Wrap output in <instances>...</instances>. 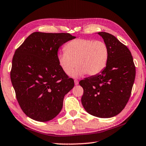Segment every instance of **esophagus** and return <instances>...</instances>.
<instances>
[{
  "label": "esophagus",
  "mask_w": 146,
  "mask_h": 146,
  "mask_svg": "<svg viewBox=\"0 0 146 146\" xmlns=\"http://www.w3.org/2000/svg\"><path fill=\"white\" fill-rule=\"evenodd\" d=\"M74 82H75V84L76 86L78 84V81L77 80H76V79H75V80H74Z\"/></svg>",
  "instance_id": "34e87169"
}]
</instances>
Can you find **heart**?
<instances>
[{
    "label": "heart",
    "mask_w": 146,
    "mask_h": 146,
    "mask_svg": "<svg viewBox=\"0 0 146 146\" xmlns=\"http://www.w3.org/2000/svg\"><path fill=\"white\" fill-rule=\"evenodd\" d=\"M109 56L108 48L102 41L88 38H76L65 46V51L57 56L59 66L69 74L77 64L78 67L70 75L77 77L88 73L97 75L106 66Z\"/></svg>",
    "instance_id": "b5f03b06"
}]
</instances>
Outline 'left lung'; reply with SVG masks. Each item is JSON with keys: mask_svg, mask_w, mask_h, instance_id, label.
Masks as SVG:
<instances>
[{"mask_svg": "<svg viewBox=\"0 0 146 146\" xmlns=\"http://www.w3.org/2000/svg\"><path fill=\"white\" fill-rule=\"evenodd\" d=\"M98 34L108 48V62L100 73L79 82L84 90L81 102L90 115L110 118L119 114L129 99L135 78V66L126 46L111 34Z\"/></svg>", "mask_w": 146, "mask_h": 146, "instance_id": "obj_1", "label": "left lung"}]
</instances>
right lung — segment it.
I'll use <instances>...</instances> for the list:
<instances>
[{
	"mask_svg": "<svg viewBox=\"0 0 146 146\" xmlns=\"http://www.w3.org/2000/svg\"><path fill=\"white\" fill-rule=\"evenodd\" d=\"M75 38L68 33L34 32L16 49L10 77L23 112L35 120H52L62 108L63 100L74 86L58 62V48Z\"/></svg>",
	"mask_w": 146,
	"mask_h": 146,
	"instance_id": "obj_1",
	"label": "right lung"
}]
</instances>
